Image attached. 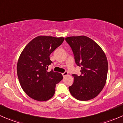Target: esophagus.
I'll list each match as a JSON object with an SVG mask.
<instances>
[{
    "label": "esophagus",
    "mask_w": 123,
    "mask_h": 123,
    "mask_svg": "<svg viewBox=\"0 0 123 123\" xmlns=\"http://www.w3.org/2000/svg\"><path fill=\"white\" fill-rule=\"evenodd\" d=\"M62 74L63 77H65V76H66V75H67L68 74V73L67 71H65L64 73H62Z\"/></svg>",
    "instance_id": "obj_1"
}]
</instances>
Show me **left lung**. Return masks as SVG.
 I'll use <instances>...</instances> for the list:
<instances>
[{"mask_svg": "<svg viewBox=\"0 0 123 123\" xmlns=\"http://www.w3.org/2000/svg\"><path fill=\"white\" fill-rule=\"evenodd\" d=\"M71 48L74 60L81 67V75L73 74L74 83L68 87L73 96L79 100H88L99 94L106 83L108 61L101 48L88 37L65 38Z\"/></svg>", "mask_w": 123, "mask_h": 123, "instance_id": "left-lung-1", "label": "left lung"}]
</instances>
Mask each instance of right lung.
Listing matches in <instances>:
<instances>
[{
  "label": "right lung",
  "instance_id": "right-lung-1",
  "mask_svg": "<svg viewBox=\"0 0 123 123\" xmlns=\"http://www.w3.org/2000/svg\"><path fill=\"white\" fill-rule=\"evenodd\" d=\"M64 37H36L24 49L17 64V75L25 93L38 101H46L55 94L56 85L63 79L61 73L48 66L52 63L50 55L64 42Z\"/></svg>",
  "mask_w": 123,
  "mask_h": 123
}]
</instances>
